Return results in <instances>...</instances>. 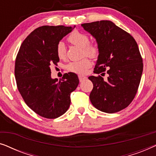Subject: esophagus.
<instances>
[{
    "label": "esophagus",
    "instance_id": "1",
    "mask_svg": "<svg viewBox=\"0 0 156 156\" xmlns=\"http://www.w3.org/2000/svg\"><path fill=\"white\" fill-rule=\"evenodd\" d=\"M79 77V80H80V82H82V81H84V80H86L87 79V76H83V75H81V74H80V75L78 76Z\"/></svg>",
    "mask_w": 156,
    "mask_h": 156
}]
</instances>
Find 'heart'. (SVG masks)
I'll return each mask as SVG.
<instances>
[{
  "instance_id": "heart-1",
  "label": "heart",
  "mask_w": 156,
  "mask_h": 156,
  "mask_svg": "<svg viewBox=\"0 0 156 156\" xmlns=\"http://www.w3.org/2000/svg\"><path fill=\"white\" fill-rule=\"evenodd\" d=\"M68 41L72 44L82 48V53L91 58H97L99 56L100 49L97 42H89V37L87 34L81 33L78 30H74L69 34L67 37ZM56 53L57 57L60 59H64L67 56V50L65 44L62 42L57 43L56 47ZM91 62L89 58L85 57L79 61H74L67 65L69 71L78 74H84L91 67Z\"/></svg>"
}]
</instances>
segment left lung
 Here are the masks:
<instances>
[{"label": "left lung", "instance_id": "8db88e82", "mask_svg": "<svg viewBox=\"0 0 156 156\" xmlns=\"http://www.w3.org/2000/svg\"><path fill=\"white\" fill-rule=\"evenodd\" d=\"M97 40L100 52L94 73L89 95L91 104L103 112L113 114L131 103L139 87L143 59L138 44L126 31L109 20L82 24ZM108 74V78L103 76Z\"/></svg>", "mask_w": 156, "mask_h": 156}]
</instances>
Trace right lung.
<instances>
[{
	"mask_svg": "<svg viewBox=\"0 0 156 156\" xmlns=\"http://www.w3.org/2000/svg\"><path fill=\"white\" fill-rule=\"evenodd\" d=\"M72 27L43 25L32 32L21 44L15 64L17 87L25 104L36 114L56 119L67 112L70 94L77 87L78 76L64 74L60 80L51 78L50 66L59 58L56 47Z\"/></svg>",
	"mask_w": 156,
	"mask_h": 156,
	"instance_id": "add662e5",
	"label": "right lung"
}]
</instances>
